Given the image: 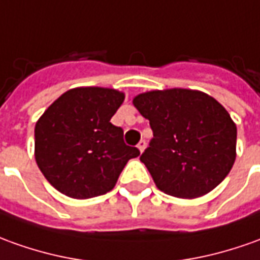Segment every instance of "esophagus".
I'll return each instance as SVG.
<instances>
[{
	"label": "esophagus",
	"mask_w": 260,
	"mask_h": 260,
	"mask_svg": "<svg viewBox=\"0 0 260 260\" xmlns=\"http://www.w3.org/2000/svg\"><path fill=\"white\" fill-rule=\"evenodd\" d=\"M146 144H147V143H146V140H141L140 143L137 144V148L140 150V153H143V151H144V148H146Z\"/></svg>",
	"instance_id": "34e87169"
}]
</instances>
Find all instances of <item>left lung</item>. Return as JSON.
<instances>
[{"label": "left lung", "instance_id": "1", "mask_svg": "<svg viewBox=\"0 0 260 260\" xmlns=\"http://www.w3.org/2000/svg\"><path fill=\"white\" fill-rule=\"evenodd\" d=\"M133 105L154 136L140 160L162 192L198 198L229 174L236 158V124L214 98L167 89L140 93Z\"/></svg>", "mask_w": 260, "mask_h": 260}]
</instances>
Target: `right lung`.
I'll return each instance as SVG.
<instances>
[{"instance_id":"right-lung-1","label":"right lung","mask_w":260,"mask_h":260,"mask_svg":"<svg viewBox=\"0 0 260 260\" xmlns=\"http://www.w3.org/2000/svg\"><path fill=\"white\" fill-rule=\"evenodd\" d=\"M124 93L75 87L48 107L35 124V160L59 192L86 200L112 191L139 148L126 146L123 128L110 123Z\"/></svg>"}]
</instances>
